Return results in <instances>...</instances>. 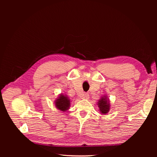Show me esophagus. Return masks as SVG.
<instances>
[{"label":"esophagus","mask_w":157,"mask_h":157,"mask_svg":"<svg viewBox=\"0 0 157 157\" xmlns=\"http://www.w3.org/2000/svg\"><path fill=\"white\" fill-rule=\"evenodd\" d=\"M84 97H85V98H86V99H88V98H89V94H88V93H85V94H84Z\"/></svg>","instance_id":"34e87169"}]
</instances>
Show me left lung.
Masks as SVG:
<instances>
[{
    "label": "left lung",
    "instance_id": "left-lung-1",
    "mask_svg": "<svg viewBox=\"0 0 157 157\" xmlns=\"http://www.w3.org/2000/svg\"><path fill=\"white\" fill-rule=\"evenodd\" d=\"M98 107H99V109L101 112L102 114H105L108 113L109 111V104L108 102V100H106L105 98H102L98 102Z\"/></svg>",
    "mask_w": 157,
    "mask_h": 157
}]
</instances>
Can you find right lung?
Wrapping results in <instances>:
<instances>
[{
    "mask_svg": "<svg viewBox=\"0 0 157 157\" xmlns=\"http://www.w3.org/2000/svg\"><path fill=\"white\" fill-rule=\"evenodd\" d=\"M55 105L56 108L59 109L60 111H65L69 109V107L70 106V101L68 99L67 97L62 94L56 101Z\"/></svg>",
    "mask_w": 157,
    "mask_h": 157,
    "instance_id": "obj_1",
    "label": "right lung"
}]
</instances>
